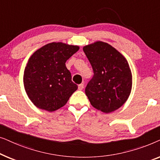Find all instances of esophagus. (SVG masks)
Masks as SVG:
<instances>
[{
    "mask_svg": "<svg viewBox=\"0 0 160 160\" xmlns=\"http://www.w3.org/2000/svg\"><path fill=\"white\" fill-rule=\"evenodd\" d=\"M78 88L79 90H82L83 89H84V84H81L78 86Z\"/></svg>",
    "mask_w": 160,
    "mask_h": 160,
    "instance_id": "esophagus-1",
    "label": "esophagus"
}]
</instances>
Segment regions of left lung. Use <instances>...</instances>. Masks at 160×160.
<instances>
[{
	"label": "left lung",
	"instance_id": "left-lung-1",
	"mask_svg": "<svg viewBox=\"0 0 160 160\" xmlns=\"http://www.w3.org/2000/svg\"><path fill=\"white\" fill-rule=\"evenodd\" d=\"M94 76L85 93L92 106L103 113L113 112L128 99L132 89V73L126 58L102 41L83 47Z\"/></svg>",
	"mask_w": 160,
	"mask_h": 160
}]
</instances>
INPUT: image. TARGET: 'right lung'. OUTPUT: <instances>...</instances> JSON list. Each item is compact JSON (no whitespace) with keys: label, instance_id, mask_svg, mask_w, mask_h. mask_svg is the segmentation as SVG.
<instances>
[{"label":"right lung","instance_id":"obj_1","mask_svg":"<svg viewBox=\"0 0 160 160\" xmlns=\"http://www.w3.org/2000/svg\"><path fill=\"white\" fill-rule=\"evenodd\" d=\"M78 49V46L52 42L36 50L29 58L23 83L28 98L37 108L49 112L58 110L78 89L65 62Z\"/></svg>","mask_w":160,"mask_h":160}]
</instances>
